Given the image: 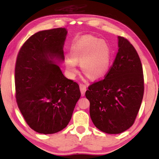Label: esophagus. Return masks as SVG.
I'll return each instance as SVG.
<instances>
[{"mask_svg":"<svg viewBox=\"0 0 159 159\" xmlns=\"http://www.w3.org/2000/svg\"><path fill=\"white\" fill-rule=\"evenodd\" d=\"M80 92H81V96H85V93L87 90V86L85 85H83V84H80Z\"/></svg>","mask_w":159,"mask_h":159,"instance_id":"34e87169","label":"esophagus"}]
</instances>
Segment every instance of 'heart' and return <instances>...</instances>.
Instances as JSON below:
<instances>
[{"mask_svg":"<svg viewBox=\"0 0 159 159\" xmlns=\"http://www.w3.org/2000/svg\"><path fill=\"white\" fill-rule=\"evenodd\" d=\"M111 56V47L105 40L93 36H83L74 43L70 57L65 58V66L71 76L77 72L80 63L83 72L91 79H102L109 71Z\"/></svg>","mask_w":159,"mask_h":159,"instance_id":"b5f03b06","label":"heart"}]
</instances>
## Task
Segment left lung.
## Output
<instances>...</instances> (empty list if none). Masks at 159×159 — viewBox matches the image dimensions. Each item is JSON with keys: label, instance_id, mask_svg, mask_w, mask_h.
<instances>
[{"label": "left lung", "instance_id": "1", "mask_svg": "<svg viewBox=\"0 0 159 159\" xmlns=\"http://www.w3.org/2000/svg\"><path fill=\"white\" fill-rule=\"evenodd\" d=\"M117 39L119 49L109 72L85 92L93 124L108 134L123 133L133 126L144 92L142 66L136 50L123 37Z\"/></svg>", "mask_w": 159, "mask_h": 159}]
</instances>
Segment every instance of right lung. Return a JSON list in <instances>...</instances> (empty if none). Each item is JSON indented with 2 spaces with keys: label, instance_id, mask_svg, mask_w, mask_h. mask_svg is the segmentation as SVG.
Returning a JSON list of instances; mask_svg holds the SVG:
<instances>
[{
  "label": "right lung",
  "instance_id": "right-lung-1",
  "mask_svg": "<svg viewBox=\"0 0 159 159\" xmlns=\"http://www.w3.org/2000/svg\"><path fill=\"white\" fill-rule=\"evenodd\" d=\"M66 28L35 33L20 48L15 68L16 98L29 126L41 134L65 128L80 97L79 86L59 66L65 58Z\"/></svg>",
  "mask_w": 159,
  "mask_h": 159
}]
</instances>
